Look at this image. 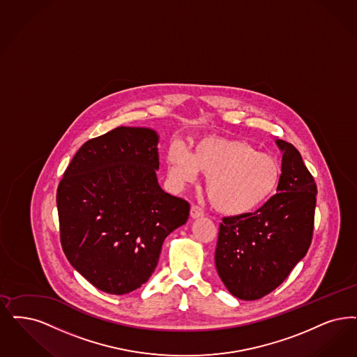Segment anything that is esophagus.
Instances as JSON below:
<instances>
[{"label":"esophagus","mask_w":357,"mask_h":357,"mask_svg":"<svg viewBox=\"0 0 357 357\" xmlns=\"http://www.w3.org/2000/svg\"><path fill=\"white\" fill-rule=\"evenodd\" d=\"M190 215H191L192 219H198V218H202V216L204 215V211H203L200 207H198V206L192 204L191 208H190Z\"/></svg>","instance_id":"34e87169"}]
</instances>
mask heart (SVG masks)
Returning a JSON list of instances; mask_svg holds the SVG:
<instances>
[{
  "label": "heart",
  "mask_w": 357,
  "mask_h": 357,
  "mask_svg": "<svg viewBox=\"0 0 357 357\" xmlns=\"http://www.w3.org/2000/svg\"><path fill=\"white\" fill-rule=\"evenodd\" d=\"M167 170L178 188L207 175L206 191L216 211L241 216L255 211L276 191L282 169L268 154L252 144L225 138H203L190 153L181 142L167 151Z\"/></svg>",
  "instance_id": "heart-1"
}]
</instances>
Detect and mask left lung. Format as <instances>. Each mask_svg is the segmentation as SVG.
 <instances>
[{"mask_svg": "<svg viewBox=\"0 0 357 357\" xmlns=\"http://www.w3.org/2000/svg\"><path fill=\"white\" fill-rule=\"evenodd\" d=\"M282 176L255 213L223 218L215 250L216 271L229 294L257 300L282 284L305 257L314 232L316 185L294 144L275 141Z\"/></svg>", "mask_w": 357, "mask_h": 357, "instance_id": "left-lung-1", "label": "left lung"}]
</instances>
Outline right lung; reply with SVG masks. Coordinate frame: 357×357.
Here are the masks:
<instances>
[{
  "instance_id": "add662e5",
  "label": "right lung",
  "mask_w": 357,
  "mask_h": 357,
  "mask_svg": "<svg viewBox=\"0 0 357 357\" xmlns=\"http://www.w3.org/2000/svg\"><path fill=\"white\" fill-rule=\"evenodd\" d=\"M159 134L119 126L77 151L59 182L61 243L73 267L112 295L144 284L190 204L158 182Z\"/></svg>"
}]
</instances>
